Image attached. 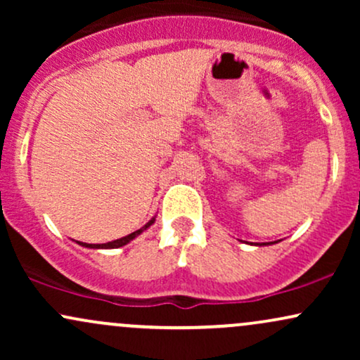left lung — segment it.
Wrapping results in <instances>:
<instances>
[{
  "instance_id": "8db88e82",
  "label": "left lung",
  "mask_w": 360,
  "mask_h": 360,
  "mask_svg": "<svg viewBox=\"0 0 360 360\" xmlns=\"http://www.w3.org/2000/svg\"><path fill=\"white\" fill-rule=\"evenodd\" d=\"M269 243H276V242H269ZM269 243H257V245H269Z\"/></svg>"
}]
</instances>
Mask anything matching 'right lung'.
Returning a JSON list of instances; mask_svg holds the SVG:
<instances>
[{"instance_id": "right-lung-1", "label": "right lung", "mask_w": 360, "mask_h": 360, "mask_svg": "<svg viewBox=\"0 0 360 360\" xmlns=\"http://www.w3.org/2000/svg\"><path fill=\"white\" fill-rule=\"evenodd\" d=\"M155 221V217L152 218V220H148L146 225L142 226V229H139V230H135L134 233H130V235H127V237H122V238H118V240H113V242H108V243H84V242H77L79 243V245H82V247H88V249H118V247H123V245H127V243H130L131 240H134V238H137L140 233H143L146 232V230L148 229V226L152 225V223Z\"/></svg>"}]
</instances>
